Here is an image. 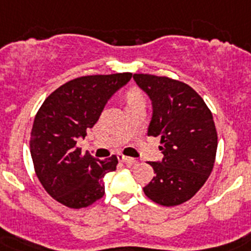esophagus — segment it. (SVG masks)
Segmentation results:
<instances>
[{
	"label": "esophagus",
	"instance_id": "obj_1",
	"mask_svg": "<svg viewBox=\"0 0 251 251\" xmlns=\"http://www.w3.org/2000/svg\"><path fill=\"white\" fill-rule=\"evenodd\" d=\"M118 159L121 161H123V163H126L127 165H134L137 161L134 160L133 158H129V156H126V155L123 154H118Z\"/></svg>",
	"mask_w": 251,
	"mask_h": 251
}]
</instances>
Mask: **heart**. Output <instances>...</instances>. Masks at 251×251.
Segmentation results:
<instances>
[{
	"mask_svg": "<svg viewBox=\"0 0 251 251\" xmlns=\"http://www.w3.org/2000/svg\"><path fill=\"white\" fill-rule=\"evenodd\" d=\"M136 101H142V97H141V95H138L137 92H130L129 95H128V103L136 102Z\"/></svg>",
	"mask_w": 251,
	"mask_h": 251,
	"instance_id": "heart-1",
	"label": "heart"
}]
</instances>
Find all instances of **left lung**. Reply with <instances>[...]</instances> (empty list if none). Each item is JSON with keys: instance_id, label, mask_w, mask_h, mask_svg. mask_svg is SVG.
Instances as JSON below:
<instances>
[{"instance_id": "1", "label": "left lung", "mask_w": 251, "mask_h": 251, "mask_svg": "<svg viewBox=\"0 0 251 251\" xmlns=\"http://www.w3.org/2000/svg\"><path fill=\"white\" fill-rule=\"evenodd\" d=\"M151 101L149 136L160 137L163 159L149 161L155 177L144 187L156 204L175 206L187 201L212 173L218 137L213 115L188 84L151 74H133Z\"/></svg>"}]
</instances>
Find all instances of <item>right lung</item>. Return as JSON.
I'll use <instances>...</instances> for the list:
<instances>
[{
    "instance_id": "1",
    "label": "right lung",
    "mask_w": 251,
    "mask_h": 251,
    "mask_svg": "<svg viewBox=\"0 0 251 251\" xmlns=\"http://www.w3.org/2000/svg\"><path fill=\"white\" fill-rule=\"evenodd\" d=\"M130 78L132 73L75 78L53 91L39 107L30 133V155L39 182L56 201L79 209L103 196L102 178L117 169L118 158L99 160L82 155L76 140L86 137L107 101Z\"/></svg>"
}]
</instances>
